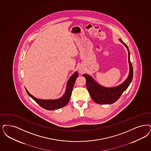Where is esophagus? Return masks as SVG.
Wrapping results in <instances>:
<instances>
[{
	"label": "esophagus",
	"instance_id": "obj_1",
	"mask_svg": "<svg viewBox=\"0 0 151 151\" xmlns=\"http://www.w3.org/2000/svg\"><path fill=\"white\" fill-rule=\"evenodd\" d=\"M78 71H79V73H84V69H83V68H82V67H79V68H78Z\"/></svg>",
	"mask_w": 151,
	"mask_h": 151
}]
</instances>
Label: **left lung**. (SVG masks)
<instances>
[{"instance_id":"left-lung-1","label":"left lung","mask_w":151,"mask_h":151,"mask_svg":"<svg viewBox=\"0 0 151 151\" xmlns=\"http://www.w3.org/2000/svg\"><path fill=\"white\" fill-rule=\"evenodd\" d=\"M119 40L126 47L128 51V59L130 66V73L127 80L121 84L114 87L107 88L103 87L97 83L91 76L84 74L83 76L86 79V86L88 91L91 95L92 99L98 104H112L117 101L121 97L124 91H126L130 84L131 83L133 77V68L132 62L130 60V52L127 44L122 41L121 39Z\"/></svg>"}]
</instances>
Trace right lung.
Masks as SVG:
<instances>
[{
	"label": "right lung",
	"instance_id": "right-lung-1",
	"mask_svg": "<svg viewBox=\"0 0 151 151\" xmlns=\"http://www.w3.org/2000/svg\"><path fill=\"white\" fill-rule=\"evenodd\" d=\"M78 72H75L71 76V78H69L67 84L66 90L65 94L63 96V97H61L58 99H55V100L39 99L32 96L30 93L27 91L26 88L25 89L28 95L31 97L39 105H40L43 109H47V110L58 109L65 106L69 102L75 81L77 78L78 77Z\"/></svg>",
	"mask_w": 151,
	"mask_h": 151
}]
</instances>
